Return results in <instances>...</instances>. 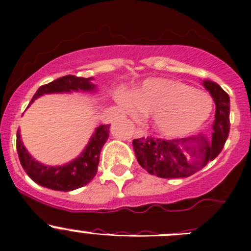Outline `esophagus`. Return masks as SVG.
Listing matches in <instances>:
<instances>
[{
    "label": "esophagus",
    "instance_id": "34e87169",
    "mask_svg": "<svg viewBox=\"0 0 251 251\" xmlns=\"http://www.w3.org/2000/svg\"><path fill=\"white\" fill-rule=\"evenodd\" d=\"M146 135H147V132L143 128H137V131H136V136H138V137H143Z\"/></svg>",
    "mask_w": 251,
    "mask_h": 251
}]
</instances>
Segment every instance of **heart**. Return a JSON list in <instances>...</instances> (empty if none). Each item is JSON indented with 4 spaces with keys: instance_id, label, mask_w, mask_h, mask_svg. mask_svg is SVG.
<instances>
[{
    "instance_id": "1",
    "label": "heart",
    "mask_w": 251,
    "mask_h": 251,
    "mask_svg": "<svg viewBox=\"0 0 251 251\" xmlns=\"http://www.w3.org/2000/svg\"><path fill=\"white\" fill-rule=\"evenodd\" d=\"M120 101L132 116L153 114L155 130L168 137L196 131L212 110L207 93L173 79H150L132 97L121 96Z\"/></svg>"
}]
</instances>
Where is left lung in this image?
<instances>
[{"label":"left lung","mask_w":251,"mask_h":251,"mask_svg":"<svg viewBox=\"0 0 251 251\" xmlns=\"http://www.w3.org/2000/svg\"><path fill=\"white\" fill-rule=\"evenodd\" d=\"M203 86L216 104L211 138L199 135L169 141L154 137L133 140L136 158L150 174L164 179L191 176L223 150L230 128L229 96L215 82L203 81Z\"/></svg>","instance_id":"left-lung-1"}]
</instances>
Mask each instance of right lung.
<instances>
[{"mask_svg": "<svg viewBox=\"0 0 251 251\" xmlns=\"http://www.w3.org/2000/svg\"><path fill=\"white\" fill-rule=\"evenodd\" d=\"M91 79L92 78L72 76V75L60 77L49 84L41 86L34 94L30 104L43 94L62 93V92L71 91H94L96 84L92 83ZM109 128H110V125H100L97 127L96 132L92 136L83 153L72 162L65 165H58V167L44 165L34 159L22 143L18 130L17 131V152H18L22 167L30 176V179H33L36 184L41 186L57 191L76 190L78 187L88 184L96 175L98 170L99 154L109 137Z\"/></svg>", "mask_w": 251, "mask_h": 251, "instance_id": "right-lung-1", "label": "right lung"}]
</instances>
